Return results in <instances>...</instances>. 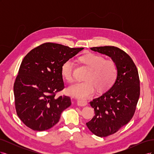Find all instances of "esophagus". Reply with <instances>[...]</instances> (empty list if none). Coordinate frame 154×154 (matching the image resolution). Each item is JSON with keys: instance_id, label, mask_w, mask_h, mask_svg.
Listing matches in <instances>:
<instances>
[{"instance_id": "1", "label": "esophagus", "mask_w": 154, "mask_h": 154, "mask_svg": "<svg viewBox=\"0 0 154 154\" xmlns=\"http://www.w3.org/2000/svg\"><path fill=\"white\" fill-rule=\"evenodd\" d=\"M77 105L80 106H85L87 105V102L85 100H77Z\"/></svg>"}]
</instances>
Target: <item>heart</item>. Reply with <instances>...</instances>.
Wrapping results in <instances>:
<instances>
[{"mask_svg":"<svg viewBox=\"0 0 154 154\" xmlns=\"http://www.w3.org/2000/svg\"><path fill=\"white\" fill-rule=\"evenodd\" d=\"M83 63L89 69L84 82L74 83L67 88L68 94L78 98H85L94 94L96 88L99 92L108 90L114 83L118 74L116 63L113 60H106L101 55L88 54L80 58ZM74 62L72 58L64 62L61 72L66 80H73Z\"/></svg>","mask_w":154,"mask_h":154,"instance_id":"heart-1","label":"heart"}]
</instances>
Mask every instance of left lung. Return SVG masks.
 Returning a JSON list of instances; mask_svg holds the SVG:
<instances>
[{
	"label": "left lung",
	"mask_w": 154,
	"mask_h": 154,
	"mask_svg": "<svg viewBox=\"0 0 154 154\" xmlns=\"http://www.w3.org/2000/svg\"><path fill=\"white\" fill-rule=\"evenodd\" d=\"M91 49L110 57L118 69L114 85L90 102L95 116L86 123L96 136L106 137L118 131L132 118L140 95V81L136 65L124 51L114 46Z\"/></svg>",
	"instance_id": "left-lung-1"
}]
</instances>
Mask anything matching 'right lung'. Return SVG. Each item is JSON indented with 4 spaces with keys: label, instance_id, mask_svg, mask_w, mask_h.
<instances>
[{
    "label": "right lung",
    "instance_id": "1",
    "mask_svg": "<svg viewBox=\"0 0 154 154\" xmlns=\"http://www.w3.org/2000/svg\"><path fill=\"white\" fill-rule=\"evenodd\" d=\"M83 49L47 42L26 55L13 91L17 114L27 127L36 131L51 128L71 105L69 96H56L64 88L61 67Z\"/></svg>",
    "mask_w": 154,
    "mask_h": 154
}]
</instances>
